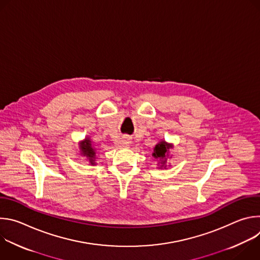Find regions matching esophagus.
<instances>
[{
  "instance_id": "34e87169",
  "label": "esophagus",
  "mask_w": 260,
  "mask_h": 260,
  "mask_svg": "<svg viewBox=\"0 0 260 260\" xmlns=\"http://www.w3.org/2000/svg\"><path fill=\"white\" fill-rule=\"evenodd\" d=\"M131 143H132V139L129 137H123L122 140L120 141V145L122 147H128L131 145Z\"/></svg>"
}]
</instances>
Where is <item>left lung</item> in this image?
Returning a JSON list of instances; mask_svg holds the SVG:
<instances>
[{
  "mask_svg": "<svg viewBox=\"0 0 260 260\" xmlns=\"http://www.w3.org/2000/svg\"><path fill=\"white\" fill-rule=\"evenodd\" d=\"M170 148H172V144H169L166 141H160L154 147L152 156L156 159H159V164H161L160 169L162 167H165V168L167 167L166 162H167V157L169 155Z\"/></svg>",
  "mask_w": 260,
  "mask_h": 260,
  "instance_id": "8db88e82",
  "label": "left lung"
}]
</instances>
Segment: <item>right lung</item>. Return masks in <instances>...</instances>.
Listing matches in <instances>:
<instances>
[{"instance_id":"right-lung-1","label":"right lung","mask_w":260,"mask_h":260,"mask_svg":"<svg viewBox=\"0 0 260 260\" xmlns=\"http://www.w3.org/2000/svg\"><path fill=\"white\" fill-rule=\"evenodd\" d=\"M80 152L83 156H85L91 165H95V149L92 147L91 141L89 138H85L79 145Z\"/></svg>"}]
</instances>
